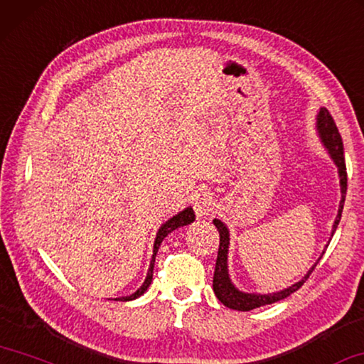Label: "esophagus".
<instances>
[{
    "label": "esophagus",
    "mask_w": 364,
    "mask_h": 364,
    "mask_svg": "<svg viewBox=\"0 0 364 364\" xmlns=\"http://www.w3.org/2000/svg\"><path fill=\"white\" fill-rule=\"evenodd\" d=\"M193 207H194V212H196V215H198V217L209 215V213L213 209L212 196L207 191L196 194V198L193 199Z\"/></svg>",
    "instance_id": "34e87169"
}]
</instances>
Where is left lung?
I'll use <instances>...</instances> for the list:
<instances>
[{"label":"left lung","instance_id":"left-lung-1","mask_svg":"<svg viewBox=\"0 0 364 364\" xmlns=\"http://www.w3.org/2000/svg\"><path fill=\"white\" fill-rule=\"evenodd\" d=\"M316 128H317V132H319L322 144H324V147L327 149L328 154H331L333 164L337 165L338 176H340V193H342V199H340L338 213L332 227V236H333V233H336L337 230V225L340 222V217H342L345 194H347V165H345V157H343V142H342V136H340V132L337 129L336 121H333L332 114L327 112V108H321L319 113H317ZM213 225H215L218 230V235H220L215 272H213V293H215L218 301L223 303L225 306L230 309L251 311V309L265 306V304H272L275 301H280V299L290 296L291 293H295L298 288L303 287V284L309 279L311 272H313L317 264L316 262L313 267L309 269V272L304 275L301 280L296 282L295 285L285 288V290H280L277 293H269V295H257V293L240 291L238 288L232 284V280H230V275H228V264H227L228 245H230L228 228L227 225H225L222 220H218V218H213Z\"/></svg>","mask_w":364,"mask_h":364}]
</instances>
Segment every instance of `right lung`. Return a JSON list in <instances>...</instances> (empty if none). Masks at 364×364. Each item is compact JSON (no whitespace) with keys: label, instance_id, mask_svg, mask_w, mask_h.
<instances>
[{"label":"right lung","instance_id":"1","mask_svg":"<svg viewBox=\"0 0 364 364\" xmlns=\"http://www.w3.org/2000/svg\"><path fill=\"white\" fill-rule=\"evenodd\" d=\"M194 210L191 209V207H186L183 212L176 213L175 217H171L170 220H166L161 227L159 228L157 232V236H155V243H154V255H152V261H151V267H149V272H147V277L146 280H144V284L141 285V288L137 291L132 293V295L129 296H121V298H117V301H131V299H136L139 298L141 295H144V291L147 290L149 285L152 284V275H154V264H155V256H157V251L159 247L161 245V241H164L165 236H168V233H171L173 230L180 228V227H184V225H189L191 222H194Z\"/></svg>","mask_w":364,"mask_h":364}]
</instances>
